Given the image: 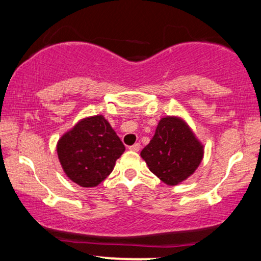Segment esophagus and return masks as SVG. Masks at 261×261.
<instances>
[{
  "mask_svg": "<svg viewBox=\"0 0 261 261\" xmlns=\"http://www.w3.org/2000/svg\"><path fill=\"white\" fill-rule=\"evenodd\" d=\"M130 149V151H133V152H138L139 149H140V144H134V145H132V146H129V147H128Z\"/></svg>",
  "mask_w": 261,
  "mask_h": 261,
  "instance_id": "34e87169",
  "label": "esophagus"
}]
</instances>
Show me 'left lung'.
<instances>
[{"mask_svg": "<svg viewBox=\"0 0 261 261\" xmlns=\"http://www.w3.org/2000/svg\"><path fill=\"white\" fill-rule=\"evenodd\" d=\"M203 154V145L187 122L177 116L163 117L152 140L140 153L149 171L167 185H177L190 177Z\"/></svg>", "mask_w": 261, "mask_h": 261, "instance_id": "8db88e82", "label": "left lung"}]
</instances>
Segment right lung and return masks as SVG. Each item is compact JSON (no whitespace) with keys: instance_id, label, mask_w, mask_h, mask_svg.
<instances>
[{"instance_id":"add662e5","label":"right lung","mask_w":261,"mask_h":261,"mask_svg":"<svg viewBox=\"0 0 261 261\" xmlns=\"http://www.w3.org/2000/svg\"><path fill=\"white\" fill-rule=\"evenodd\" d=\"M124 146L102 115L82 119L57 144L64 172L83 188L98 185L112 173Z\"/></svg>"}]
</instances>
